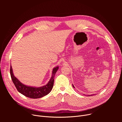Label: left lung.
<instances>
[{
    "instance_id": "left-lung-1",
    "label": "left lung",
    "mask_w": 122,
    "mask_h": 122,
    "mask_svg": "<svg viewBox=\"0 0 122 122\" xmlns=\"http://www.w3.org/2000/svg\"><path fill=\"white\" fill-rule=\"evenodd\" d=\"M72 86H73V87H74V88H75V87H74V85H73V84H72ZM93 95H89L88 96H93Z\"/></svg>"
}]
</instances>
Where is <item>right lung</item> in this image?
<instances>
[{
	"label": "right lung",
	"instance_id": "right-lung-1",
	"mask_svg": "<svg viewBox=\"0 0 122 122\" xmlns=\"http://www.w3.org/2000/svg\"><path fill=\"white\" fill-rule=\"evenodd\" d=\"M58 68V66L55 67L52 71L51 77L47 84L41 87H38L27 86L22 83L18 79L14 76L11 65L10 67V74L12 81L17 90L19 93L26 97L36 99L42 97L50 93L53 87L54 77Z\"/></svg>",
	"mask_w": 122,
	"mask_h": 122
}]
</instances>
